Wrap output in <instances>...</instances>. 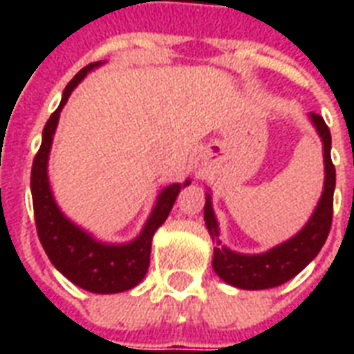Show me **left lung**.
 Segmentation results:
<instances>
[{"label": "left lung", "instance_id": "8db88e82", "mask_svg": "<svg viewBox=\"0 0 354 354\" xmlns=\"http://www.w3.org/2000/svg\"><path fill=\"white\" fill-rule=\"evenodd\" d=\"M310 121L318 130L324 141V161H325V183L324 193L314 209L310 221L303 230L279 246L257 255H244L232 252L230 248L222 246L218 239V224H216L211 196H205L204 221L213 242H216L213 253V270L227 285L244 288V290H264L274 288L294 275H297L316 255L327 241L333 222V196H335L336 171L330 160V130L325 124L324 118L318 113H310Z\"/></svg>", "mask_w": 354, "mask_h": 354}]
</instances>
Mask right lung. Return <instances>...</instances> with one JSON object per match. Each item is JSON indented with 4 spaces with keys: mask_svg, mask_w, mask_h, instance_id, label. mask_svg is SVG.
Listing matches in <instances>:
<instances>
[{
    "mask_svg": "<svg viewBox=\"0 0 354 354\" xmlns=\"http://www.w3.org/2000/svg\"><path fill=\"white\" fill-rule=\"evenodd\" d=\"M101 64L102 62L88 64L69 80V84L62 93V101L46 122L40 150L36 152L35 161H32L30 193H32L38 239L53 266L60 274L66 275L73 285L84 290L95 292V294H118V292L133 288L145 277L150 263L152 236L171 213L180 189L191 182L185 180L183 185L172 183L169 187L161 189L145 227L133 241L127 244H104V242L95 241L90 233L75 226L73 222L66 218L62 211L58 209L57 202L53 198L49 178H47V160L51 152L53 136L57 130L60 112L64 104L68 102L71 91L91 69H95Z\"/></svg>",
    "mask_w": 354,
    "mask_h": 354,
    "instance_id": "obj_1",
    "label": "right lung"
}]
</instances>
